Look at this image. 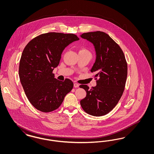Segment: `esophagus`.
<instances>
[{
	"instance_id": "1",
	"label": "esophagus",
	"mask_w": 154,
	"mask_h": 154,
	"mask_svg": "<svg viewBox=\"0 0 154 154\" xmlns=\"http://www.w3.org/2000/svg\"><path fill=\"white\" fill-rule=\"evenodd\" d=\"M79 87V84L77 83H74V88H78Z\"/></svg>"
}]
</instances>
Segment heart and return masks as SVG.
<instances>
[{
    "label": "heart",
    "mask_w": 154,
    "mask_h": 154,
    "mask_svg": "<svg viewBox=\"0 0 154 154\" xmlns=\"http://www.w3.org/2000/svg\"><path fill=\"white\" fill-rule=\"evenodd\" d=\"M79 53H81V54H89L90 55H91V53L90 51L88 50L87 48H85V47H81L79 49Z\"/></svg>",
    "instance_id": "heart-1"
}]
</instances>
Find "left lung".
Listing matches in <instances>:
<instances>
[{
    "mask_svg": "<svg viewBox=\"0 0 154 154\" xmlns=\"http://www.w3.org/2000/svg\"><path fill=\"white\" fill-rule=\"evenodd\" d=\"M81 37L94 44L96 58L91 69L95 72L96 86L80 85L87 92L80 104L88 114L100 117L108 114L117 104L124 91L128 65L119 45L107 33L96 31L84 33ZM98 79L97 80V79Z\"/></svg>",
    "mask_w": 154,
    "mask_h": 154,
    "instance_id": "obj_1",
    "label": "left lung"
}]
</instances>
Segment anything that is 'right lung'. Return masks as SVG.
<instances>
[{
  "label": "right lung",
  "instance_id": "obj_1",
  "mask_svg": "<svg viewBox=\"0 0 154 154\" xmlns=\"http://www.w3.org/2000/svg\"><path fill=\"white\" fill-rule=\"evenodd\" d=\"M79 40L72 33L49 32L35 37L25 47L19 76L25 95L37 110L49 112L57 109L73 88L72 81H59L52 71L58 65L64 49Z\"/></svg>",
  "mask_w": 154,
  "mask_h": 154
}]
</instances>
